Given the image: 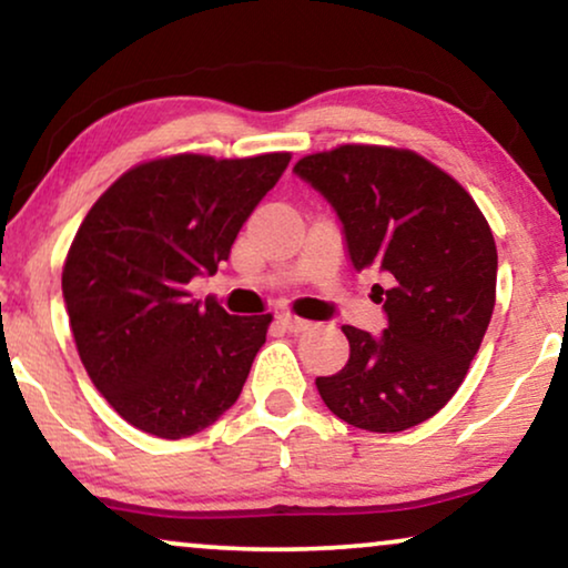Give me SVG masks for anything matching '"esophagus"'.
<instances>
[{
    "label": "esophagus",
    "instance_id": "esophagus-1",
    "mask_svg": "<svg viewBox=\"0 0 568 568\" xmlns=\"http://www.w3.org/2000/svg\"><path fill=\"white\" fill-rule=\"evenodd\" d=\"M277 320H280V324H283L285 329L293 332V335H298V332L312 329V322H308V320H301V316H293V314H280Z\"/></svg>",
    "mask_w": 568,
    "mask_h": 568
}]
</instances>
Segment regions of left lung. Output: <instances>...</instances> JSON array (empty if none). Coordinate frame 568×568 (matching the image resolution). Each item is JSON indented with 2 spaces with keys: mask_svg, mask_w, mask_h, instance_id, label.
<instances>
[{
  "mask_svg": "<svg viewBox=\"0 0 568 568\" xmlns=\"http://www.w3.org/2000/svg\"><path fill=\"white\" fill-rule=\"evenodd\" d=\"M293 173L343 223L355 270L376 267L387 327L345 324L351 358L316 389L339 420L395 434L418 426L465 382L496 304V241L475 200L413 150L339 145L301 158Z\"/></svg>",
  "mask_w": 568,
  "mask_h": 568,
  "instance_id": "1",
  "label": "left lung"
}]
</instances>
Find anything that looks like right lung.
<instances>
[{
  "mask_svg": "<svg viewBox=\"0 0 568 568\" xmlns=\"http://www.w3.org/2000/svg\"><path fill=\"white\" fill-rule=\"evenodd\" d=\"M291 153L171 155L113 181L67 254L62 293L95 389L161 438L213 426L236 403L270 314L231 316L189 283L215 275Z\"/></svg>",
  "mask_w": 568,
  "mask_h": 568,
  "instance_id": "obj_1",
  "label": "right lung"
}]
</instances>
